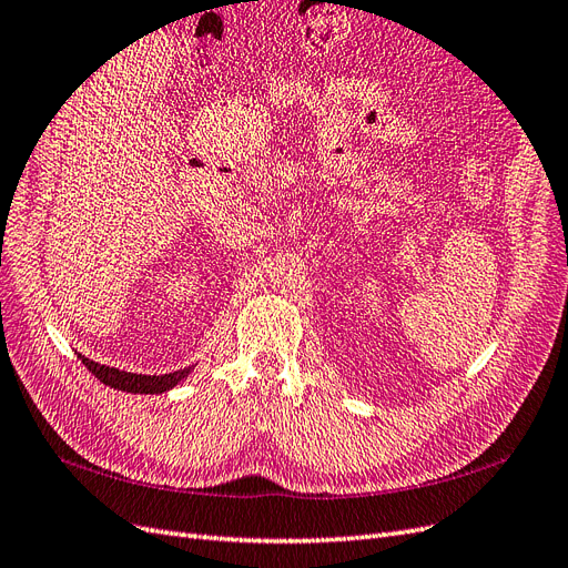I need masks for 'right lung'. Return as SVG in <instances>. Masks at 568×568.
<instances>
[{"label": "right lung", "mask_w": 568, "mask_h": 568, "mask_svg": "<svg viewBox=\"0 0 568 568\" xmlns=\"http://www.w3.org/2000/svg\"><path fill=\"white\" fill-rule=\"evenodd\" d=\"M80 359L99 382H104L106 386L118 388V390H128V393H165L170 388H175L189 374V369H178V372L161 374V376H149V374H132V372L99 365V363H94V359L84 357V355H80Z\"/></svg>", "instance_id": "1"}]
</instances>
